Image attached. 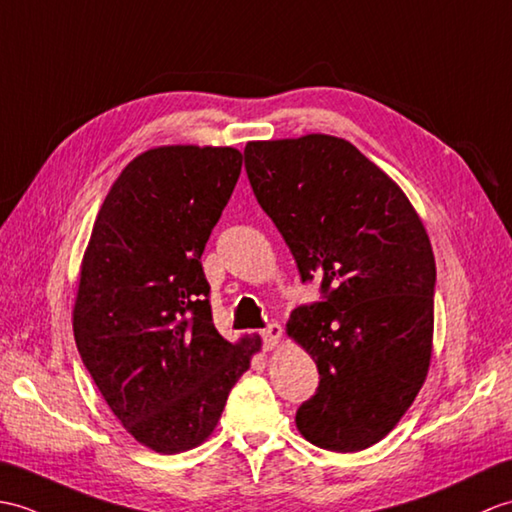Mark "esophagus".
Instances as JSON below:
<instances>
[{
  "mask_svg": "<svg viewBox=\"0 0 512 512\" xmlns=\"http://www.w3.org/2000/svg\"><path fill=\"white\" fill-rule=\"evenodd\" d=\"M282 337V326L280 324H269L263 331V339H265V348H276Z\"/></svg>",
  "mask_w": 512,
  "mask_h": 512,
  "instance_id": "esophagus-1",
  "label": "esophagus"
}]
</instances>
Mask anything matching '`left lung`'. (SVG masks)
I'll return each instance as SVG.
<instances>
[{
	"label": "left lung",
	"instance_id": "8db88e82",
	"mask_svg": "<svg viewBox=\"0 0 512 512\" xmlns=\"http://www.w3.org/2000/svg\"><path fill=\"white\" fill-rule=\"evenodd\" d=\"M245 170L302 282L322 276L326 302L287 322L320 372L295 425L328 451L377 445L429 372L436 260L425 225L401 186L335 135L247 142Z\"/></svg>",
	"mask_w": 512,
	"mask_h": 512
}]
</instances>
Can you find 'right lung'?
Segmentation results:
<instances>
[{
    "label": "right lung",
    "mask_w": 512,
    "mask_h": 512,
    "mask_svg": "<svg viewBox=\"0 0 512 512\" xmlns=\"http://www.w3.org/2000/svg\"><path fill=\"white\" fill-rule=\"evenodd\" d=\"M232 146H155L100 206L78 278V352L124 429L157 453L206 442L263 348L214 328L201 254L241 175Z\"/></svg>",
    "instance_id": "1"
}]
</instances>
